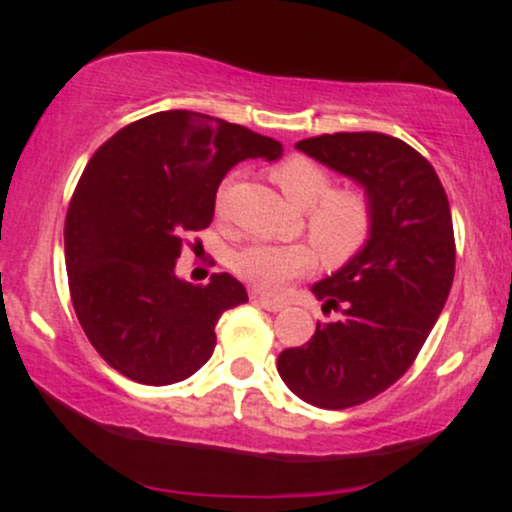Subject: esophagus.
I'll return each instance as SVG.
<instances>
[{
    "label": "esophagus",
    "mask_w": 512,
    "mask_h": 512,
    "mask_svg": "<svg viewBox=\"0 0 512 512\" xmlns=\"http://www.w3.org/2000/svg\"><path fill=\"white\" fill-rule=\"evenodd\" d=\"M252 303H257L260 305V308H264V310H269V313H279V310H284L286 308V303H281V301H272V298H267V296H252Z\"/></svg>",
    "instance_id": "esophagus-1"
}]
</instances>
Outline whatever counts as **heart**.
Returning a JSON list of instances; mask_svg holds the SVG:
<instances>
[{
    "label": "heart",
    "instance_id": "b5f03b06",
    "mask_svg": "<svg viewBox=\"0 0 512 512\" xmlns=\"http://www.w3.org/2000/svg\"><path fill=\"white\" fill-rule=\"evenodd\" d=\"M293 207L305 209V233L332 267L346 264L368 245L375 228V199L366 187H334L332 175L308 156H289L269 170ZM226 190L216 195L223 214ZM315 267V250L303 243H250L231 255V269L252 289L276 296Z\"/></svg>",
    "mask_w": 512,
    "mask_h": 512
}]
</instances>
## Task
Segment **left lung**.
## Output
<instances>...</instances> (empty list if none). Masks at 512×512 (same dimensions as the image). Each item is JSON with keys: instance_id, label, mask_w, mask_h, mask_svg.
I'll return each instance as SVG.
<instances>
[{"instance_id": "left-lung-1", "label": "left lung", "mask_w": 512, "mask_h": 512, "mask_svg": "<svg viewBox=\"0 0 512 512\" xmlns=\"http://www.w3.org/2000/svg\"><path fill=\"white\" fill-rule=\"evenodd\" d=\"M298 149L349 175L375 199L368 245L313 286L322 310L342 313L310 342L279 354L293 395L320 409H349L395 385L419 356L455 279V233L436 170L402 139L337 132Z\"/></svg>"}]
</instances>
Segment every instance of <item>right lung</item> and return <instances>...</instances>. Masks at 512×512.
<instances>
[{
  "label": "right lung",
  "instance_id": "right-lung-1",
  "mask_svg": "<svg viewBox=\"0 0 512 512\" xmlns=\"http://www.w3.org/2000/svg\"><path fill=\"white\" fill-rule=\"evenodd\" d=\"M279 156L274 139L190 110L142 117L91 156L64 219V260L74 313L108 366L170 385L209 361L221 313L248 291L226 272L192 286L175 262L214 219L228 170Z\"/></svg>",
  "mask_w": 512,
  "mask_h": 512
}]
</instances>
